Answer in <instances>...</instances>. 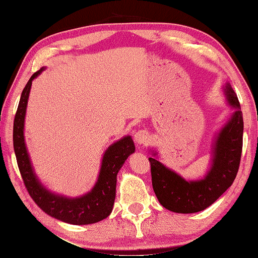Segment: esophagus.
Instances as JSON below:
<instances>
[{"mask_svg":"<svg viewBox=\"0 0 258 258\" xmlns=\"http://www.w3.org/2000/svg\"><path fill=\"white\" fill-rule=\"evenodd\" d=\"M151 136L146 130H138V132L135 134V141H136L137 144L142 145V144H146L147 142H150Z\"/></svg>","mask_w":258,"mask_h":258,"instance_id":"1","label":"esophagus"}]
</instances>
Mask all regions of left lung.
Masks as SVG:
<instances>
[{
	"label": "left lung",
	"mask_w": 258,
	"mask_h": 258,
	"mask_svg": "<svg viewBox=\"0 0 258 258\" xmlns=\"http://www.w3.org/2000/svg\"><path fill=\"white\" fill-rule=\"evenodd\" d=\"M229 103L237 111L221 130L214 145L213 166L204 180L186 181L159 161L150 157L152 184L157 200L175 213H196L213 204L233 183L242 152L243 119L240 103L233 89H225Z\"/></svg>",
	"instance_id": "left-lung-1"
}]
</instances>
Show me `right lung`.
<instances>
[{
	"label": "right lung",
	"instance_id": "add662e5",
	"mask_svg": "<svg viewBox=\"0 0 258 258\" xmlns=\"http://www.w3.org/2000/svg\"><path fill=\"white\" fill-rule=\"evenodd\" d=\"M42 71L43 68L36 71L25 86L13 122V147L18 168L30 197L45 213L70 224L96 223L107 218L112 212L115 200L116 174L128 156L135 152L134 142L132 137H124L107 148L97 182L87 195L70 200L47 191L38 182L31 169L24 139V121L31 81Z\"/></svg>",
	"mask_w": 258,
	"mask_h": 258
}]
</instances>
